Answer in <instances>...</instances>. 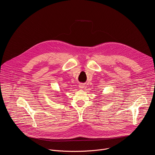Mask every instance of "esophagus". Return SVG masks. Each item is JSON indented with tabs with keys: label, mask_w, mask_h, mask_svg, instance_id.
Returning a JSON list of instances; mask_svg holds the SVG:
<instances>
[{
	"label": "esophagus",
	"mask_w": 155,
	"mask_h": 155,
	"mask_svg": "<svg viewBox=\"0 0 155 155\" xmlns=\"http://www.w3.org/2000/svg\"><path fill=\"white\" fill-rule=\"evenodd\" d=\"M79 87H80V88H83L84 86V84H79Z\"/></svg>",
	"instance_id": "obj_1"
}]
</instances>
